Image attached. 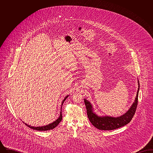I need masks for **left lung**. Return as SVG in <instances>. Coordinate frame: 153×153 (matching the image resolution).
<instances>
[{"instance_id": "8db88e82", "label": "left lung", "mask_w": 153, "mask_h": 153, "mask_svg": "<svg viewBox=\"0 0 153 153\" xmlns=\"http://www.w3.org/2000/svg\"><path fill=\"white\" fill-rule=\"evenodd\" d=\"M138 89L135 101L131 107L124 114L119 117H99L94 112V108L91 103L85 99L84 102L86 106L87 115L89 121L96 128L101 130H115L130 123L134 117L138 105V99L139 91V82L138 81Z\"/></svg>"}]
</instances>
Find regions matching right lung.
<instances>
[{
	"mask_svg": "<svg viewBox=\"0 0 153 153\" xmlns=\"http://www.w3.org/2000/svg\"><path fill=\"white\" fill-rule=\"evenodd\" d=\"M69 96V95L66 96L65 99L63 100V101L62 102V104H61V108H62V106L63 105V103L64 102H65V100H66V98H68V97ZM62 112H61H61H60V115H59V117H58V119L55 120L54 122H53V123L49 124H48L46 126H41V127H34V126H31L30 125H28L27 124H25L27 126H28L29 127H30V128H32L33 130H36L37 131H47V130H52L53 128H54L56 126H58V124L60 123V122L62 120Z\"/></svg>",
	"mask_w": 153,
	"mask_h": 153,
	"instance_id": "obj_1",
	"label": "right lung"
}]
</instances>
